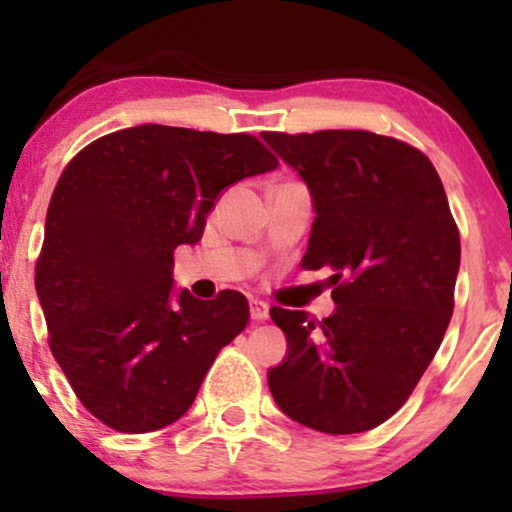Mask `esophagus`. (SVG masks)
<instances>
[{
    "label": "esophagus",
    "instance_id": "obj_1",
    "mask_svg": "<svg viewBox=\"0 0 512 512\" xmlns=\"http://www.w3.org/2000/svg\"><path fill=\"white\" fill-rule=\"evenodd\" d=\"M250 317L255 322H264L269 317V305L264 303V301H250Z\"/></svg>",
    "mask_w": 512,
    "mask_h": 512
}]
</instances>
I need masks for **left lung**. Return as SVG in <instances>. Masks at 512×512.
<instances>
[{
  "mask_svg": "<svg viewBox=\"0 0 512 512\" xmlns=\"http://www.w3.org/2000/svg\"><path fill=\"white\" fill-rule=\"evenodd\" d=\"M313 195L305 269H332V317L274 305L289 356L269 370L286 416L346 436L407 402L455 308L460 231L426 154L366 129L264 132Z\"/></svg>",
  "mask_w": 512,
  "mask_h": 512,
  "instance_id": "8db88e82",
  "label": "left lung"
}]
</instances>
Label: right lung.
Segmentation results:
<instances>
[{
  "instance_id": "add662e5",
  "label": "right lung",
  "mask_w": 512,
  "mask_h": 512,
  "mask_svg": "<svg viewBox=\"0 0 512 512\" xmlns=\"http://www.w3.org/2000/svg\"><path fill=\"white\" fill-rule=\"evenodd\" d=\"M279 166L252 134L139 125L76 154L52 192L35 291L79 402L120 433L178 421L250 320L221 291L173 301V252L202 238L223 187Z\"/></svg>"
}]
</instances>
